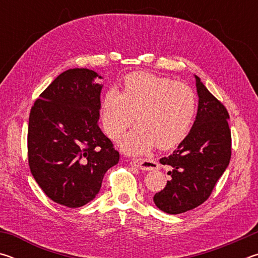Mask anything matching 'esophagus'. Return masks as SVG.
<instances>
[{
    "label": "esophagus",
    "instance_id": "obj_1",
    "mask_svg": "<svg viewBox=\"0 0 258 258\" xmlns=\"http://www.w3.org/2000/svg\"><path fill=\"white\" fill-rule=\"evenodd\" d=\"M131 165L135 166L142 171H156L158 169V164L152 159H133Z\"/></svg>",
    "mask_w": 258,
    "mask_h": 258
}]
</instances>
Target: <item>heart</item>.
Masks as SVG:
<instances>
[{
  "label": "heart",
  "mask_w": 258,
  "mask_h": 258,
  "mask_svg": "<svg viewBox=\"0 0 258 258\" xmlns=\"http://www.w3.org/2000/svg\"><path fill=\"white\" fill-rule=\"evenodd\" d=\"M197 100L195 91L182 82L146 72L125 77L123 92L109 89L101 100V121L106 134L118 139L137 115L139 126L120 139L121 150L146 154L158 146L167 150L177 146L194 123Z\"/></svg>",
  "instance_id": "1"
}]
</instances>
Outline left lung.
Listing matches in <instances>:
<instances>
[{"label":"left lung","mask_w":258,"mask_h":258,"mask_svg":"<svg viewBox=\"0 0 258 258\" xmlns=\"http://www.w3.org/2000/svg\"><path fill=\"white\" fill-rule=\"evenodd\" d=\"M198 110L189 134L171 156L159 161L171 166V180L154 196V203L167 214L191 211L211 196L231 158V131L225 107L195 75Z\"/></svg>","instance_id":"1"}]
</instances>
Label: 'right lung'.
<instances>
[{"label":"right lung","instance_id":"add662e5","mask_svg":"<svg viewBox=\"0 0 258 258\" xmlns=\"http://www.w3.org/2000/svg\"><path fill=\"white\" fill-rule=\"evenodd\" d=\"M99 80L102 76L91 69H68L30 110V172L47 197L69 208L93 200L104 174L119 160L98 124L103 87Z\"/></svg>","mask_w":258,"mask_h":258}]
</instances>
